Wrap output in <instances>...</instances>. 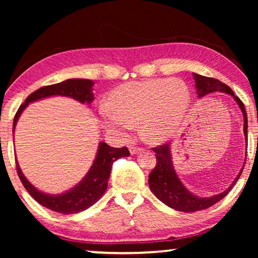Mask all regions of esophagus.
I'll use <instances>...</instances> for the list:
<instances>
[{
  "instance_id": "34e87169",
  "label": "esophagus",
  "mask_w": 258,
  "mask_h": 258,
  "mask_svg": "<svg viewBox=\"0 0 258 258\" xmlns=\"http://www.w3.org/2000/svg\"><path fill=\"white\" fill-rule=\"evenodd\" d=\"M141 151H142L141 148H134V147L130 148L131 155H138V152H141Z\"/></svg>"
}]
</instances>
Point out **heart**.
Instances as JSON below:
<instances>
[{"instance_id": "heart-1", "label": "heart", "mask_w": 258, "mask_h": 258, "mask_svg": "<svg viewBox=\"0 0 258 258\" xmlns=\"http://www.w3.org/2000/svg\"><path fill=\"white\" fill-rule=\"evenodd\" d=\"M191 102L190 89L180 78L131 82L112 90L109 111L100 113L101 124L117 137L126 138L140 124V133L150 143H164L184 121Z\"/></svg>"}]
</instances>
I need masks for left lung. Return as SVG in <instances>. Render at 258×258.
<instances>
[{
	"mask_svg": "<svg viewBox=\"0 0 258 258\" xmlns=\"http://www.w3.org/2000/svg\"><path fill=\"white\" fill-rule=\"evenodd\" d=\"M192 76H194L196 91H197V95L199 99L204 98L205 95H207L209 93L224 92L230 94L231 97L235 100V102L238 103L239 108L241 109L242 111L244 140L248 141L247 112L244 110V106L241 100L238 97H235L233 91L231 90L228 85H225L224 83H222L218 80H215V78L202 76L195 73L192 74ZM154 151L156 152L157 164L156 167L151 171L149 180H148L152 194H154L161 203L167 205L168 207L184 213L203 211V209L211 207L213 205L220 202L221 199H223L231 191L235 183H237L238 178L241 175L242 169L244 167V165H242V168L240 169L238 176L234 178V181L231 183V185L228 189L221 192V194L212 196V197L204 198L190 192L181 182L180 178H178L173 165L171 145H163L160 147L154 148Z\"/></svg>",
	"mask_w": 258,
	"mask_h": 258,
	"instance_id": "left-lung-1",
	"label": "left lung"
}]
</instances>
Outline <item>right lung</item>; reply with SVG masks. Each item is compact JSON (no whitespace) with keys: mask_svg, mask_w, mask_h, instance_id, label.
<instances>
[{"mask_svg":"<svg viewBox=\"0 0 258 258\" xmlns=\"http://www.w3.org/2000/svg\"><path fill=\"white\" fill-rule=\"evenodd\" d=\"M94 82L91 80H83V78H71L58 84L43 86L28 95L25 102L19 107L14 119V132L19 117L29 103L38 101V100L55 97L72 98L81 103L91 104L93 101V89ZM130 151L126 147L112 148L107 143L100 142L97 151V156L92 166L83 177V180L71 190L60 195H49L36 189L30 183L21 172L18 161L16 158L17 172L21 183L28 194L36 200V202L51 211L61 214H75L85 211L94 205L102 197L108 187V181L110 177L112 163L121 157H128Z\"/></svg>","mask_w":258,"mask_h":258,"instance_id":"add662e5","label":"right lung"}]
</instances>
